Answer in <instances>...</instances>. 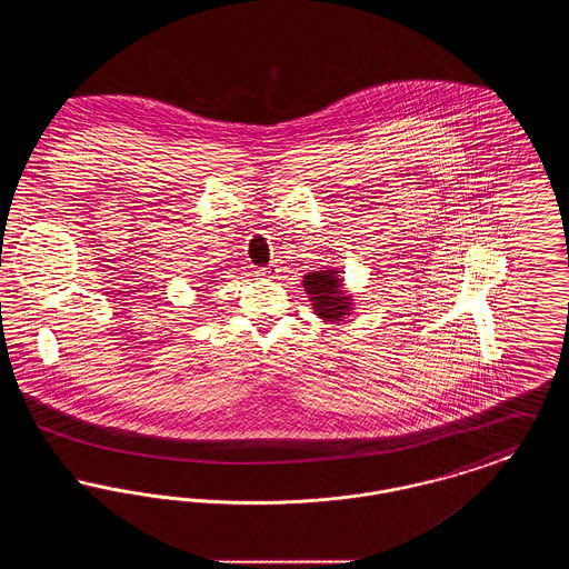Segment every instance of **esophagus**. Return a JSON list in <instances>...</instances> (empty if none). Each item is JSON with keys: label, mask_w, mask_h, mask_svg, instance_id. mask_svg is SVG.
<instances>
[{"label": "esophagus", "mask_w": 569, "mask_h": 569, "mask_svg": "<svg viewBox=\"0 0 569 569\" xmlns=\"http://www.w3.org/2000/svg\"><path fill=\"white\" fill-rule=\"evenodd\" d=\"M279 271H281V269H279L277 264H269V267L260 269V274H262V277H269V279H277V277H279Z\"/></svg>", "instance_id": "1"}]
</instances>
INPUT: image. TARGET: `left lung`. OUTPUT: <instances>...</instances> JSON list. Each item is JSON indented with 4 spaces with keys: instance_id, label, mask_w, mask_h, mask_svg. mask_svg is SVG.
<instances>
[{
    "instance_id": "8db88e82",
    "label": "left lung",
    "mask_w": 569,
    "mask_h": 569,
    "mask_svg": "<svg viewBox=\"0 0 569 569\" xmlns=\"http://www.w3.org/2000/svg\"><path fill=\"white\" fill-rule=\"evenodd\" d=\"M339 272V269H326L302 277L305 292L309 295L316 316L328 325H341L353 309L352 297L343 290Z\"/></svg>"
}]
</instances>
